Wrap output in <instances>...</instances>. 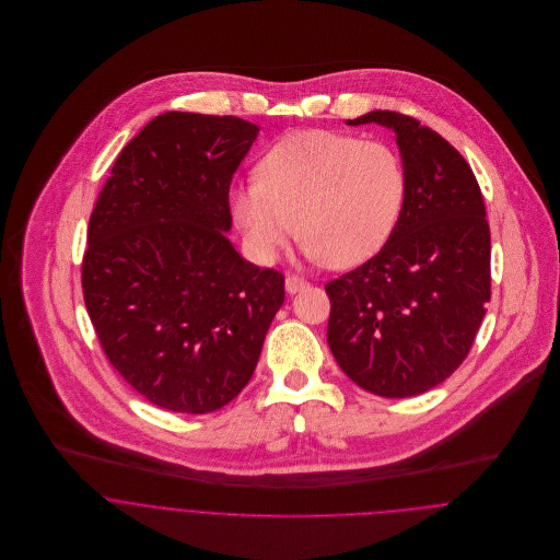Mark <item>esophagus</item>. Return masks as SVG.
Segmentation results:
<instances>
[{"label":"esophagus","mask_w":560,"mask_h":560,"mask_svg":"<svg viewBox=\"0 0 560 560\" xmlns=\"http://www.w3.org/2000/svg\"><path fill=\"white\" fill-rule=\"evenodd\" d=\"M284 287H287V293H298V291H302V289H306L308 287V282L304 280V278H300V276H289L287 278V282H284Z\"/></svg>","instance_id":"obj_1"}]
</instances>
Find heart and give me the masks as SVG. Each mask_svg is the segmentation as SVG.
<instances>
[{"label": "heart", "mask_w": 560, "mask_h": 560, "mask_svg": "<svg viewBox=\"0 0 560 560\" xmlns=\"http://www.w3.org/2000/svg\"><path fill=\"white\" fill-rule=\"evenodd\" d=\"M405 196L393 149L311 129L276 142L258 176L231 189V215L256 262L276 260L298 233L331 269L369 260L390 237Z\"/></svg>", "instance_id": "obj_1"}]
</instances>
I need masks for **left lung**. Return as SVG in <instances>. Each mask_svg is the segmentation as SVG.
<instances>
[{
  "label": "left lung",
  "mask_w": 560,
  "mask_h": 560,
  "mask_svg": "<svg viewBox=\"0 0 560 560\" xmlns=\"http://www.w3.org/2000/svg\"><path fill=\"white\" fill-rule=\"evenodd\" d=\"M397 133L405 196L384 247L325 284L327 345L360 388L405 399L451 377L470 353L491 298V240L468 161L399 112H369Z\"/></svg>",
  "instance_id": "left-lung-1"
}]
</instances>
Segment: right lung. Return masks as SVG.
<instances>
[{"mask_svg":"<svg viewBox=\"0 0 560 560\" xmlns=\"http://www.w3.org/2000/svg\"><path fill=\"white\" fill-rule=\"evenodd\" d=\"M258 127L167 112L118 155L88 224L83 302L112 366L153 405L209 413L249 382L284 276L226 237Z\"/></svg>","mask_w":560,"mask_h":560,"instance_id":"obj_1","label":"right lung"}]
</instances>
